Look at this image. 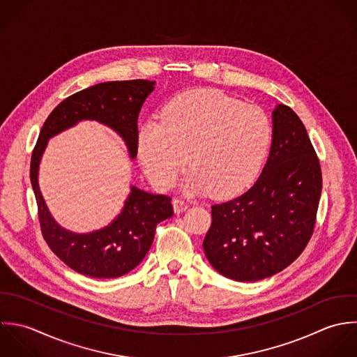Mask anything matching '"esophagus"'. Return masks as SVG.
Returning <instances> with one entry per match:
<instances>
[{
    "mask_svg": "<svg viewBox=\"0 0 357 357\" xmlns=\"http://www.w3.org/2000/svg\"><path fill=\"white\" fill-rule=\"evenodd\" d=\"M172 204H174V211L176 214H181V213H183V211H186L189 208V204L185 200H182V199H174Z\"/></svg>",
    "mask_w": 357,
    "mask_h": 357,
    "instance_id": "esophagus-1",
    "label": "esophagus"
}]
</instances>
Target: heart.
Wrapping results in <instances>:
<instances>
[{"label": "heart", "mask_w": 357, "mask_h": 357, "mask_svg": "<svg viewBox=\"0 0 357 357\" xmlns=\"http://www.w3.org/2000/svg\"><path fill=\"white\" fill-rule=\"evenodd\" d=\"M272 141V124L258 106L214 89H192L171 99L161 121L143 124L138 155L151 185L169 189L188 164L182 188L227 199L257 176Z\"/></svg>", "instance_id": "1"}]
</instances>
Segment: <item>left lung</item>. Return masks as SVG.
Wrapping results in <instances>:
<instances>
[{
    "mask_svg": "<svg viewBox=\"0 0 357 357\" xmlns=\"http://www.w3.org/2000/svg\"><path fill=\"white\" fill-rule=\"evenodd\" d=\"M269 158L244 195L211 207L203 241L210 264L236 282L271 278L309 243L321 195V168L306 128L292 109L272 113Z\"/></svg>",
    "mask_w": 357,
    "mask_h": 357,
    "instance_id": "obj_1",
    "label": "left lung"
}]
</instances>
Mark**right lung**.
Instances as JSON below:
<instances>
[{
	"label": "right lung",
	"mask_w": 357,
	"mask_h": 357,
	"mask_svg": "<svg viewBox=\"0 0 357 357\" xmlns=\"http://www.w3.org/2000/svg\"><path fill=\"white\" fill-rule=\"evenodd\" d=\"M154 81H109L82 89L61 102L45 120L31 154L30 181L38 207L41 233L73 271L95 278H120L142 262L151 247L155 226L171 218V197L131 186L119 216L103 229L73 233L55 222L38 186V167L48 139L82 120H93L114 130L127 144L131 158L138 153V116Z\"/></svg>",
	"instance_id": "obj_1"
}]
</instances>
